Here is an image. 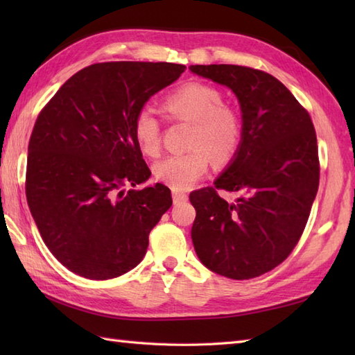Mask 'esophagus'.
<instances>
[{
    "label": "esophagus",
    "instance_id": "esophagus-1",
    "mask_svg": "<svg viewBox=\"0 0 355 355\" xmlns=\"http://www.w3.org/2000/svg\"><path fill=\"white\" fill-rule=\"evenodd\" d=\"M172 200L177 205V202H182V201L187 200V193H184L182 191H177V189H172Z\"/></svg>",
    "mask_w": 355,
    "mask_h": 355
}]
</instances>
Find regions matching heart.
I'll return each mask as SVG.
<instances>
[{"label":"heart","mask_w":355,"mask_h":355,"mask_svg":"<svg viewBox=\"0 0 355 355\" xmlns=\"http://www.w3.org/2000/svg\"><path fill=\"white\" fill-rule=\"evenodd\" d=\"M163 108L173 120L192 123L186 154L169 155L153 166L157 182L177 191H184L206 175L210 157L216 164H227L236 155L243 141V119L224 103L220 89L189 82L171 93ZM134 140L148 157H157L162 146V128L150 108H141L134 117Z\"/></svg>","instance_id":"heart-1"}]
</instances>
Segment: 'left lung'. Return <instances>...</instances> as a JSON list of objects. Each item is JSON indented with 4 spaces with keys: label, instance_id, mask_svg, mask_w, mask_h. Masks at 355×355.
Wrapping results in <instances>:
<instances>
[{
    "label": "left lung",
    "instance_id": "obj_1",
    "mask_svg": "<svg viewBox=\"0 0 355 355\" xmlns=\"http://www.w3.org/2000/svg\"><path fill=\"white\" fill-rule=\"evenodd\" d=\"M229 87L243 112V141L214 187L191 193L192 243L215 273L243 281L284 262L299 243L319 189L318 137L308 111L281 80L241 65H191ZM220 189L240 197L227 203Z\"/></svg>",
    "mask_w": 355,
    "mask_h": 355
}]
</instances>
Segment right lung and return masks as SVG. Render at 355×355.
Wrapping results in <instances>:
<instances>
[{"mask_svg":"<svg viewBox=\"0 0 355 355\" xmlns=\"http://www.w3.org/2000/svg\"><path fill=\"white\" fill-rule=\"evenodd\" d=\"M186 70L171 62H101L65 82L28 141L26 195L53 256L93 281L122 276L146 254L149 232L172 206L134 140V117Z\"/></svg>","mask_w":355,"mask_h":355,"instance_id":"1","label":"right lung"}]
</instances>
